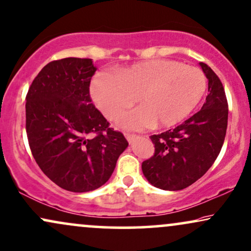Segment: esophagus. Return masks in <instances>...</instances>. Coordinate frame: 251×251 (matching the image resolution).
Masks as SVG:
<instances>
[{
	"label": "esophagus",
	"mask_w": 251,
	"mask_h": 251,
	"mask_svg": "<svg viewBox=\"0 0 251 251\" xmlns=\"http://www.w3.org/2000/svg\"><path fill=\"white\" fill-rule=\"evenodd\" d=\"M125 136H126V141H128L130 144H131V143H133V141H135L136 138H137V136L135 135V133H129V132H126L125 133Z\"/></svg>",
	"instance_id": "1"
}]
</instances>
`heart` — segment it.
<instances>
[{"label": "heart", "mask_w": 251, "mask_h": 251, "mask_svg": "<svg viewBox=\"0 0 251 251\" xmlns=\"http://www.w3.org/2000/svg\"><path fill=\"white\" fill-rule=\"evenodd\" d=\"M205 89L206 78L200 69L157 58L123 68L119 74L100 71L93 77L91 96L108 119L138 100L142 106L122 113L116 122L126 129H143L182 121L201 101Z\"/></svg>", "instance_id": "heart-1"}]
</instances>
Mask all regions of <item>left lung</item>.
<instances>
[{"label":"left lung","mask_w":251,"mask_h":251,"mask_svg":"<svg viewBox=\"0 0 251 251\" xmlns=\"http://www.w3.org/2000/svg\"><path fill=\"white\" fill-rule=\"evenodd\" d=\"M209 80L207 97L201 110L176 128L151 136L154 154L143 161L150 183L162 190H182L209 171L225 141L228 105L219 77L201 62Z\"/></svg>","instance_id":"left-lung-1"}]
</instances>
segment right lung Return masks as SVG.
Wrapping results in <instances>:
<instances>
[{"mask_svg": "<svg viewBox=\"0 0 251 251\" xmlns=\"http://www.w3.org/2000/svg\"><path fill=\"white\" fill-rule=\"evenodd\" d=\"M91 58L67 57L42 68L26 96V133L33 158L55 184L92 191L112 176L128 142L92 103Z\"/></svg>", "mask_w": 251, "mask_h": 251, "instance_id": "1", "label": "right lung"}]
</instances>
